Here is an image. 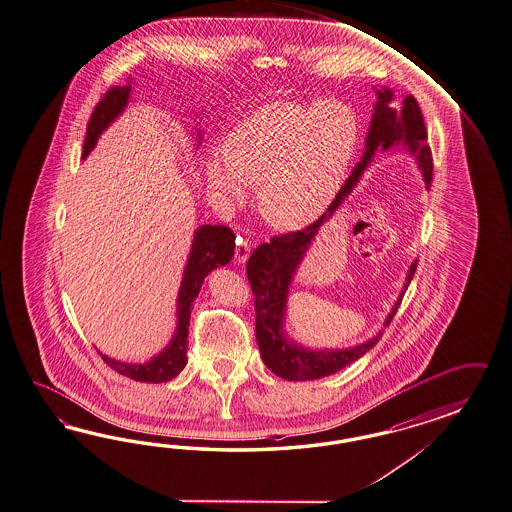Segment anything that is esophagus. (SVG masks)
Wrapping results in <instances>:
<instances>
[{
	"label": "esophagus",
	"mask_w": 512,
	"mask_h": 512,
	"mask_svg": "<svg viewBox=\"0 0 512 512\" xmlns=\"http://www.w3.org/2000/svg\"><path fill=\"white\" fill-rule=\"evenodd\" d=\"M249 251H251V246H249L246 240H242V238H236V249H235V259L238 264H246L249 257Z\"/></svg>",
	"instance_id": "1"
}]
</instances>
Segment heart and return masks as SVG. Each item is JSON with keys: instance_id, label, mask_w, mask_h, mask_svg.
Segmentation results:
<instances>
[{"instance_id": "obj_1", "label": "heart", "mask_w": 512, "mask_h": 512, "mask_svg": "<svg viewBox=\"0 0 512 512\" xmlns=\"http://www.w3.org/2000/svg\"><path fill=\"white\" fill-rule=\"evenodd\" d=\"M360 143L354 110L339 100L311 104L276 100L251 111L203 158L207 190L227 205L259 182L264 220L298 231L330 207Z\"/></svg>"}]
</instances>
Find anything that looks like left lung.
Instances as JSON below:
<instances>
[{
	"label": "left lung",
	"instance_id": "obj_1",
	"mask_svg": "<svg viewBox=\"0 0 512 512\" xmlns=\"http://www.w3.org/2000/svg\"><path fill=\"white\" fill-rule=\"evenodd\" d=\"M376 91L373 119L365 138V151L352 175L346 179L345 186L335 195L332 205L315 223L305 227L304 231L289 235L274 236L270 242L261 244L251 253L248 261V279L251 291L255 294V335L261 350L264 365L285 380L304 382L318 380L335 374L352 361L360 360L382 337V330L360 345L346 348H311L298 343L287 332V304L292 281L305 253L317 238L320 227L332 218L339 208L345 205L348 195L358 186L361 175L371 166L374 154L389 151L393 147H402L414 156L425 186L432 182V152L427 143V126L423 113L412 95L402 100L401 110L393 108V91L382 87ZM417 268V259L410 264L406 281L397 302L391 307L384 320V326L391 322L401 305L402 296L408 289Z\"/></svg>",
	"mask_w": 512,
	"mask_h": 512
}]
</instances>
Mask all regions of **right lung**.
Wrapping results in <instances>:
<instances>
[{
    "mask_svg": "<svg viewBox=\"0 0 512 512\" xmlns=\"http://www.w3.org/2000/svg\"><path fill=\"white\" fill-rule=\"evenodd\" d=\"M132 91V83L128 80L126 85L111 87L104 98L98 102L97 108L93 111L87 134L83 141L82 158L85 160L89 152L95 149L98 138L102 132L125 111L128 106V98ZM197 145L201 143V130L197 128ZM235 255V235L225 225H199L195 229L192 248L188 253V261L184 266V274L180 281L179 294H177V326L173 337L158 354H154L151 360L143 363H132V361H121L110 358L100 352L102 360L110 365L113 371L123 376H128L136 382H147V384H160L175 378L177 374L186 367V350H188V326H190V315L194 309L195 298L201 291V285L205 277L216 270L218 266H225Z\"/></svg>",
    "mask_w": 512,
    "mask_h": 512,
    "instance_id": "1",
    "label": "right lung"
}]
</instances>
